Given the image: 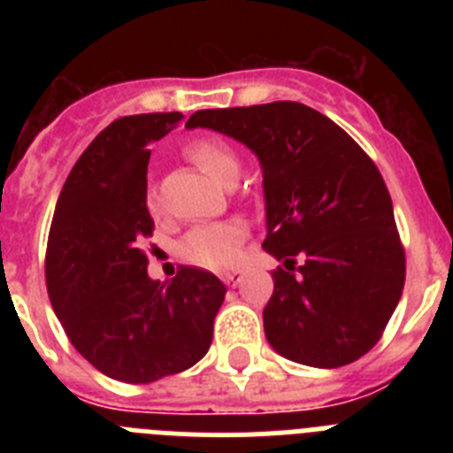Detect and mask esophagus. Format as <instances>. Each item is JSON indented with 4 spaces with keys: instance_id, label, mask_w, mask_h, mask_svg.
<instances>
[{
    "instance_id": "1",
    "label": "esophagus",
    "mask_w": 453,
    "mask_h": 453,
    "mask_svg": "<svg viewBox=\"0 0 453 453\" xmlns=\"http://www.w3.org/2000/svg\"><path fill=\"white\" fill-rule=\"evenodd\" d=\"M240 279H242V272L240 270H234V272H224L222 274V281L226 283V286L235 288L240 283Z\"/></svg>"
}]
</instances>
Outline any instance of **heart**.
<instances>
[{
    "label": "heart",
    "instance_id": "heart-1",
    "mask_svg": "<svg viewBox=\"0 0 453 453\" xmlns=\"http://www.w3.org/2000/svg\"><path fill=\"white\" fill-rule=\"evenodd\" d=\"M186 156L208 177L219 186H231L240 177V161L235 151L224 140L202 138L186 147ZM145 206L150 215L161 213V202L154 188L147 190ZM247 229L240 222H218L197 226L183 238L181 254L190 263L208 267V270H229L238 263L240 245L245 240Z\"/></svg>",
    "mask_w": 453,
    "mask_h": 453
}]
</instances>
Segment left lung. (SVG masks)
I'll list each match as a JSON object with an SVG mask.
<instances>
[{
  "label": "left lung",
  "instance_id": "1",
  "mask_svg": "<svg viewBox=\"0 0 453 453\" xmlns=\"http://www.w3.org/2000/svg\"><path fill=\"white\" fill-rule=\"evenodd\" d=\"M261 163L267 235L283 267L263 308L272 349L311 367H342L379 342L397 308L406 256L392 199L370 156L326 115L297 102L197 111Z\"/></svg>",
  "mask_w": 453,
  "mask_h": 453
}]
</instances>
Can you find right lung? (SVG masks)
I'll use <instances>...</instances> for the list:
<instances>
[{
    "label": "right lung",
    "mask_w": 453,
    "mask_h": 453,
    "mask_svg": "<svg viewBox=\"0 0 453 453\" xmlns=\"http://www.w3.org/2000/svg\"><path fill=\"white\" fill-rule=\"evenodd\" d=\"M181 113L119 118L79 156L56 202L47 240V292L74 349L102 374L151 383L206 356L226 288L199 267L172 281L147 274L140 250L154 234L145 206L150 142Z\"/></svg>",
    "instance_id": "obj_1"
}]
</instances>
